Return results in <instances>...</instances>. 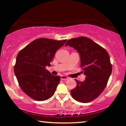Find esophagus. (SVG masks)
<instances>
[{"instance_id": "obj_1", "label": "esophagus", "mask_w": 126, "mask_h": 126, "mask_svg": "<svg viewBox=\"0 0 126 126\" xmlns=\"http://www.w3.org/2000/svg\"><path fill=\"white\" fill-rule=\"evenodd\" d=\"M61 80H67L68 79H69V78H68V77H66L64 76H62L61 77Z\"/></svg>"}]
</instances>
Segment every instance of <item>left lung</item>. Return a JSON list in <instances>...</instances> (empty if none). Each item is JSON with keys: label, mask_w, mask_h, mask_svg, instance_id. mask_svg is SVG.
Returning a JSON list of instances; mask_svg holds the SVG:
<instances>
[{"label": "left lung", "mask_w": 126, "mask_h": 126, "mask_svg": "<svg viewBox=\"0 0 126 126\" xmlns=\"http://www.w3.org/2000/svg\"><path fill=\"white\" fill-rule=\"evenodd\" d=\"M77 50L80 55V67L86 78L77 80L72 89V97L81 103L93 101L106 88L112 71L110 55L106 49L91 39L80 37L68 40L65 44Z\"/></svg>", "instance_id": "left-lung-1"}]
</instances>
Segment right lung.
Listing matches in <instances>:
<instances>
[{"label":"right lung","mask_w":126,"mask_h":126,"mask_svg":"<svg viewBox=\"0 0 126 126\" xmlns=\"http://www.w3.org/2000/svg\"><path fill=\"white\" fill-rule=\"evenodd\" d=\"M67 40L38 38L17 55L15 75L22 91L35 101H45L54 94L61 78L51 74L46 67L51 65L55 52Z\"/></svg>","instance_id":"right-lung-1"}]
</instances>
